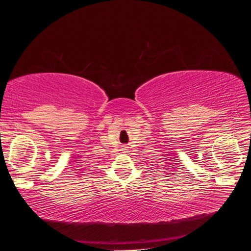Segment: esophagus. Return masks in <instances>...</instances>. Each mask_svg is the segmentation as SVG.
I'll return each instance as SVG.
<instances>
[{"mask_svg":"<svg viewBox=\"0 0 251 251\" xmlns=\"http://www.w3.org/2000/svg\"><path fill=\"white\" fill-rule=\"evenodd\" d=\"M127 150H128V149H127V147H126V146H124V147H123V151H125V153H126Z\"/></svg>","mask_w":251,"mask_h":251,"instance_id":"obj_1","label":"esophagus"}]
</instances>
